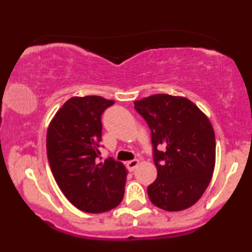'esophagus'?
I'll return each instance as SVG.
<instances>
[{
	"label": "esophagus",
	"instance_id": "1",
	"mask_svg": "<svg viewBox=\"0 0 252 252\" xmlns=\"http://www.w3.org/2000/svg\"><path fill=\"white\" fill-rule=\"evenodd\" d=\"M138 163H140V161L138 160H131V161H128L126 162V167H128L129 170H134L136 167L138 166Z\"/></svg>",
	"mask_w": 252,
	"mask_h": 252
}]
</instances>
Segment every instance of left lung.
Wrapping results in <instances>:
<instances>
[{"mask_svg":"<svg viewBox=\"0 0 252 252\" xmlns=\"http://www.w3.org/2000/svg\"><path fill=\"white\" fill-rule=\"evenodd\" d=\"M135 109L152 131L158 178L147 189L150 201L170 212L189 209L215 170L216 136L209 117L187 98L166 94L136 100Z\"/></svg>","mask_w":252,"mask_h":252,"instance_id":"8db88e82","label":"left lung"}]
</instances>
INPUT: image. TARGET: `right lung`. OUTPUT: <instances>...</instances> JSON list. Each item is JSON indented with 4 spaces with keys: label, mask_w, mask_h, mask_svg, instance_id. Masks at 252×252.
Masks as SVG:
<instances>
[{
    "label": "right lung",
    "mask_w": 252,
    "mask_h": 252,
    "mask_svg": "<svg viewBox=\"0 0 252 252\" xmlns=\"http://www.w3.org/2000/svg\"><path fill=\"white\" fill-rule=\"evenodd\" d=\"M115 100L72 97L57 111L46 137L52 173L63 195L78 210L102 213L120 205L126 169L112 158L99 160L102 114Z\"/></svg>",
    "instance_id": "1"
}]
</instances>
